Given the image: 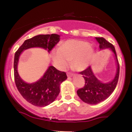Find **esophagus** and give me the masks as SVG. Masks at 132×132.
<instances>
[{"instance_id": "obj_1", "label": "esophagus", "mask_w": 132, "mask_h": 132, "mask_svg": "<svg viewBox=\"0 0 132 132\" xmlns=\"http://www.w3.org/2000/svg\"><path fill=\"white\" fill-rule=\"evenodd\" d=\"M67 76H68V77H72L74 76V74L71 73V72H68Z\"/></svg>"}]
</instances>
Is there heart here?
<instances>
[{
	"mask_svg": "<svg viewBox=\"0 0 132 132\" xmlns=\"http://www.w3.org/2000/svg\"><path fill=\"white\" fill-rule=\"evenodd\" d=\"M94 53V48L88 42L72 40L66 41L54 50L51 57L54 65L58 69H65L71 61L72 67L81 71L88 67Z\"/></svg>",
	"mask_w": 132,
	"mask_h": 132,
	"instance_id": "obj_1",
	"label": "heart"
}]
</instances>
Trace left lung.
Returning a JSON list of instances; mask_svg holds the SVG:
<instances>
[{"label": "left lung", "instance_id": "obj_1", "mask_svg": "<svg viewBox=\"0 0 132 132\" xmlns=\"http://www.w3.org/2000/svg\"><path fill=\"white\" fill-rule=\"evenodd\" d=\"M99 44L101 50L109 49L114 55L117 64V71L114 78L111 81L103 82L95 77L93 73L91 66L80 72L85 79L84 87L78 89L77 94L83 102L95 105L105 101L109 97L116 89L119 76V64L114 46L104 38L95 37Z\"/></svg>", "mask_w": 132, "mask_h": 132}]
</instances>
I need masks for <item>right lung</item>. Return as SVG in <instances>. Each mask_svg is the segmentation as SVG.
Segmentation results:
<instances>
[{
    "label": "right lung",
    "instance_id": "right-lung-1",
    "mask_svg": "<svg viewBox=\"0 0 132 132\" xmlns=\"http://www.w3.org/2000/svg\"><path fill=\"white\" fill-rule=\"evenodd\" d=\"M60 40V36L57 34L38 35L25 40L15 54L13 68L16 87L27 102L37 107H45L54 102L60 94V85L67 79V76L66 72L50 66L37 81L26 82L20 78L18 72L20 56L23 51L31 48H43L50 53Z\"/></svg>",
    "mask_w": 132,
    "mask_h": 132
}]
</instances>
